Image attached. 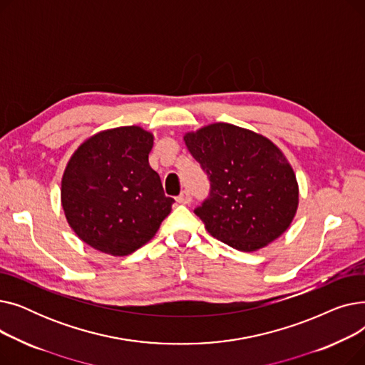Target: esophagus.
<instances>
[{
	"mask_svg": "<svg viewBox=\"0 0 365 365\" xmlns=\"http://www.w3.org/2000/svg\"><path fill=\"white\" fill-rule=\"evenodd\" d=\"M190 195H189V192H186V190H183V192L176 198V201L179 202V204H189L190 202Z\"/></svg>",
	"mask_w": 365,
	"mask_h": 365,
	"instance_id": "obj_1",
	"label": "esophagus"
}]
</instances>
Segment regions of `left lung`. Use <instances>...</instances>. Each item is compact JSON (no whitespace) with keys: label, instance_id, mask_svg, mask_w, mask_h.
I'll use <instances>...</instances> for the list:
<instances>
[{"label":"left lung","instance_id":"1","mask_svg":"<svg viewBox=\"0 0 365 365\" xmlns=\"http://www.w3.org/2000/svg\"><path fill=\"white\" fill-rule=\"evenodd\" d=\"M210 180L194 213L215 238L240 252L263 248L290 226L299 204L292 165L266 138L217 123L185 136Z\"/></svg>","mask_w":365,"mask_h":365}]
</instances>
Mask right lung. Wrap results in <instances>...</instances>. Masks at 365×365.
I'll return each mask as SVG.
<instances>
[{
	"instance_id": "obj_1",
	"label": "right lung",
	"mask_w": 365,
	"mask_h": 365,
	"mask_svg": "<svg viewBox=\"0 0 365 365\" xmlns=\"http://www.w3.org/2000/svg\"><path fill=\"white\" fill-rule=\"evenodd\" d=\"M152 134L118 127L94 134L75 150L62 179L71 227L102 253L127 256L146 244L171 212L161 179L148 161Z\"/></svg>"
}]
</instances>
